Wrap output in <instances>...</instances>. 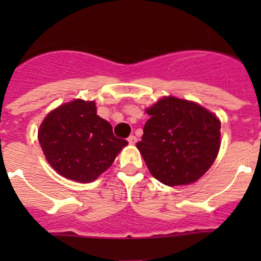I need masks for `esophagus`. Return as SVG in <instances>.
Listing matches in <instances>:
<instances>
[{"mask_svg":"<svg viewBox=\"0 0 261 261\" xmlns=\"http://www.w3.org/2000/svg\"><path fill=\"white\" fill-rule=\"evenodd\" d=\"M127 141H128V144H130V145H135L136 141H138V139H136V136L130 135V136H128V138H127Z\"/></svg>","mask_w":261,"mask_h":261,"instance_id":"obj_1","label":"esophagus"}]
</instances>
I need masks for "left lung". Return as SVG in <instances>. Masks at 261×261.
Returning a JSON list of instances; mask_svg holds the SVG:
<instances>
[{
    "label": "left lung",
    "instance_id": "1",
    "mask_svg": "<svg viewBox=\"0 0 261 261\" xmlns=\"http://www.w3.org/2000/svg\"><path fill=\"white\" fill-rule=\"evenodd\" d=\"M150 116L136 144L152 177L163 184L198 180L217 158L221 122L204 107L177 97H163L146 110Z\"/></svg>",
    "mask_w": 261,
    "mask_h": 261
}]
</instances>
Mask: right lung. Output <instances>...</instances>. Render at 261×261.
Listing matches in <instances>:
<instances>
[{
    "instance_id": "add662e5",
    "label": "right lung",
    "mask_w": 261,
    "mask_h": 261,
    "mask_svg": "<svg viewBox=\"0 0 261 261\" xmlns=\"http://www.w3.org/2000/svg\"><path fill=\"white\" fill-rule=\"evenodd\" d=\"M39 144L55 172L89 183L109 169L127 141L117 139L93 101L74 99L49 112L38 133Z\"/></svg>"
}]
</instances>
